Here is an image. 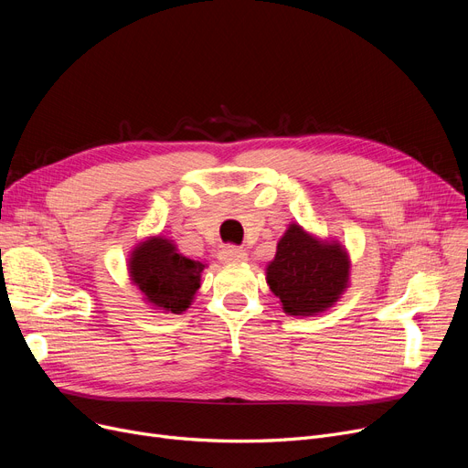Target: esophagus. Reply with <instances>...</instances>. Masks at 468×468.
Instances as JSON below:
<instances>
[{
	"mask_svg": "<svg viewBox=\"0 0 468 468\" xmlns=\"http://www.w3.org/2000/svg\"><path fill=\"white\" fill-rule=\"evenodd\" d=\"M219 260L226 263H240L249 260V252L242 249H235V247H224L219 250Z\"/></svg>",
	"mask_w": 468,
	"mask_h": 468,
	"instance_id": "34e87169",
	"label": "esophagus"
}]
</instances>
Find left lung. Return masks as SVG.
Here are the masks:
<instances>
[{
  "label": "left lung",
  "instance_id": "1",
  "mask_svg": "<svg viewBox=\"0 0 468 468\" xmlns=\"http://www.w3.org/2000/svg\"><path fill=\"white\" fill-rule=\"evenodd\" d=\"M265 281L286 314H323L351 286V256L337 239L318 237L292 221L265 267Z\"/></svg>",
  "mask_w": 468,
  "mask_h": 468
}]
</instances>
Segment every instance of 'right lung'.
<instances>
[{
	"instance_id": "right-lung-1",
	"label": "right lung",
	"mask_w": 468,
	"mask_h": 468,
	"mask_svg": "<svg viewBox=\"0 0 468 468\" xmlns=\"http://www.w3.org/2000/svg\"><path fill=\"white\" fill-rule=\"evenodd\" d=\"M205 267L207 263L189 260L175 240L163 235L142 239L127 258L129 281L142 293V302L172 314H182L191 307Z\"/></svg>"
}]
</instances>
